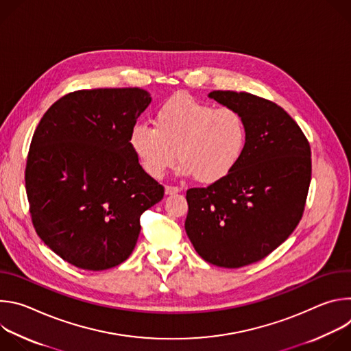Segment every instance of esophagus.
Wrapping results in <instances>:
<instances>
[{
  "label": "esophagus",
  "instance_id": "obj_1",
  "mask_svg": "<svg viewBox=\"0 0 351 351\" xmlns=\"http://www.w3.org/2000/svg\"><path fill=\"white\" fill-rule=\"evenodd\" d=\"M180 191H182V189L175 187V186H167V187H165V194H167V195H175V194H178V193H180Z\"/></svg>",
  "mask_w": 351,
  "mask_h": 351
}]
</instances>
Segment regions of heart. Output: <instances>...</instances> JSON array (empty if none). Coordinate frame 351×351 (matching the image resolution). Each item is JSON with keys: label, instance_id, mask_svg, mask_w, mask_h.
Wrapping results in <instances>:
<instances>
[{"label": "heart", "instance_id": "heart-1", "mask_svg": "<svg viewBox=\"0 0 351 351\" xmlns=\"http://www.w3.org/2000/svg\"><path fill=\"white\" fill-rule=\"evenodd\" d=\"M247 141L243 117L232 108H215L186 94H176L154 115V128L137 123L129 134L132 152L156 179L180 161L178 175L213 184L239 164Z\"/></svg>", "mask_w": 351, "mask_h": 351}]
</instances>
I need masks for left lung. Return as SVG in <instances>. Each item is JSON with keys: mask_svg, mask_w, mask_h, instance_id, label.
I'll list each match as a JSON object with an SVG mask.
<instances>
[{"mask_svg": "<svg viewBox=\"0 0 351 351\" xmlns=\"http://www.w3.org/2000/svg\"><path fill=\"white\" fill-rule=\"evenodd\" d=\"M247 128L244 153L225 179L186 193V233L198 256L240 268L272 253L302 219L311 180V149L290 115L250 93L214 90Z\"/></svg>", "mask_w": 351, "mask_h": 351, "instance_id": "obj_1", "label": "left lung"}]
</instances>
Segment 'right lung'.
<instances>
[{
    "instance_id": "add662e5",
    "label": "right lung",
    "mask_w": 351,
    "mask_h": 351,
    "mask_svg": "<svg viewBox=\"0 0 351 351\" xmlns=\"http://www.w3.org/2000/svg\"><path fill=\"white\" fill-rule=\"evenodd\" d=\"M149 103V93L137 87L73 91L48 108L33 134L25 173L33 225L80 269L128 260L140 215L164 197L129 144Z\"/></svg>"
}]
</instances>
